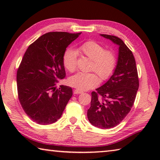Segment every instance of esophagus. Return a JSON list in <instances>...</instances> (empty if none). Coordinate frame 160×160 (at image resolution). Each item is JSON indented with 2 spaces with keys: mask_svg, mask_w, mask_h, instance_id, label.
I'll list each match as a JSON object with an SVG mask.
<instances>
[{
  "mask_svg": "<svg viewBox=\"0 0 160 160\" xmlns=\"http://www.w3.org/2000/svg\"><path fill=\"white\" fill-rule=\"evenodd\" d=\"M74 94H81L82 93V91L80 90H78V89H76V90H74Z\"/></svg>",
  "mask_w": 160,
  "mask_h": 160,
  "instance_id": "34e87169",
  "label": "esophagus"
}]
</instances>
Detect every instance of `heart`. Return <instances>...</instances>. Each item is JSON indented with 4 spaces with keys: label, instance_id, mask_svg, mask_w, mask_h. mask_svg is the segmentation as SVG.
<instances>
[{
    "label": "heart",
    "instance_id": "obj_1",
    "mask_svg": "<svg viewBox=\"0 0 160 160\" xmlns=\"http://www.w3.org/2000/svg\"><path fill=\"white\" fill-rule=\"evenodd\" d=\"M77 52L86 56L92 60L90 69L95 71L102 80L109 78L116 66V58L113 51L104 50L103 46L94 41H88L78 48ZM77 52L68 48L63 56V66L69 72H73L77 68ZM99 82L95 72H78L68 79L70 85L78 90H86L92 88Z\"/></svg>",
    "mask_w": 160,
    "mask_h": 160
}]
</instances>
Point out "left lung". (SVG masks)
<instances>
[{
    "mask_svg": "<svg viewBox=\"0 0 160 160\" xmlns=\"http://www.w3.org/2000/svg\"><path fill=\"white\" fill-rule=\"evenodd\" d=\"M100 35L118 46V61L109 79L92 92L88 118L92 125L107 129L117 126L130 112L139 80L133 54L122 40L112 35Z\"/></svg>",
    "mask_w": 160,
    "mask_h": 160,
    "instance_id": "1",
    "label": "left lung"
}]
</instances>
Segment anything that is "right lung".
Returning <instances> with one entry per match:
<instances>
[{
    "instance_id": "obj_1",
    "label": "right lung",
    "mask_w": 160,
    "mask_h": 160,
    "mask_svg": "<svg viewBox=\"0 0 160 160\" xmlns=\"http://www.w3.org/2000/svg\"><path fill=\"white\" fill-rule=\"evenodd\" d=\"M80 34L48 32L29 45L24 54L17 71L18 98L34 122L55 123L71 98L72 88L61 85L57 89L56 82L66 77L63 56Z\"/></svg>"
}]
</instances>
